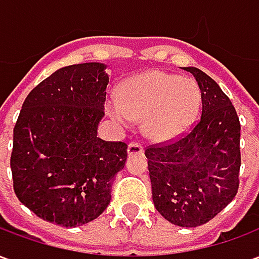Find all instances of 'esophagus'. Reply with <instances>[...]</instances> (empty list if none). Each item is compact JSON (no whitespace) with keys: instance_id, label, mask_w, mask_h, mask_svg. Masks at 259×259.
I'll list each match as a JSON object with an SVG mask.
<instances>
[{"instance_id":"obj_1","label":"esophagus","mask_w":259,"mask_h":259,"mask_svg":"<svg viewBox=\"0 0 259 259\" xmlns=\"http://www.w3.org/2000/svg\"><path fill=\"white\" fill-rule=\"evenodd\" d=\"M143 152H144L143 146L139 144V143H130L129 146H127V154L129 155H141Z\"/></svg>"}]
</instances>
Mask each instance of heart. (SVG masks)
<instances>
[{
	"instance_id": "b5f03b06",
	"label": "heart",
	"mask_w": 259,
	"mask_h": 259,
	"mask_svg": "<svg viewBox=\"0 0 259 259\" xmlns=\"http://www.w3.org/2000/svg\"><path fill=\"white\" fill-rule=\"evenodd\" d=\"M200 105L194 80L162 70H150L129 79L119 89L118 100L107 102V112L120 126L144 118L150 139L170 140L190 124Z\"/></svg>"
}]
</instances>
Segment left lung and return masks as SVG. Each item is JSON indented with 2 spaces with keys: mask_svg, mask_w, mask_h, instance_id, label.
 <instances>
[{
  "mask_svg": "<svg viewBox=\"0 0 259 259\" xmlns=\"http://www.w3.org/2000/svg\"><path fill=\"white\" fill-rule=\"evenodd\" d=\"M201 91V118L179 140L146 150L152 201L166 221L195 228L217 217L239 190L240 122L229 97L202 70L185 68Z\"/></svg>",
  "mask_w": 259,
  "mask_h": 259,
  "instance_id": "obj_1",
  "label": "left lung"
}]
</instances>
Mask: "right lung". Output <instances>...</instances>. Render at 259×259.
<instances>
[{
    "label": "right lung",
    "instance_id": "1",
    "mask_svg": "<svg viewBox=\"0 0 259 259\" xmlns=\"http://www.w3.org/2000/svg\"><path fill=\"white\" fill-rule=\"evenodd\" d=\"M100 62L58 69L26 97L14 127L11 170L16 197L65 228L94 221L111 201L127 146L97 137L109 77Z\"/></svg>",
    "mask_w": 259,
    "mask_h": 259
}]
</instances>
